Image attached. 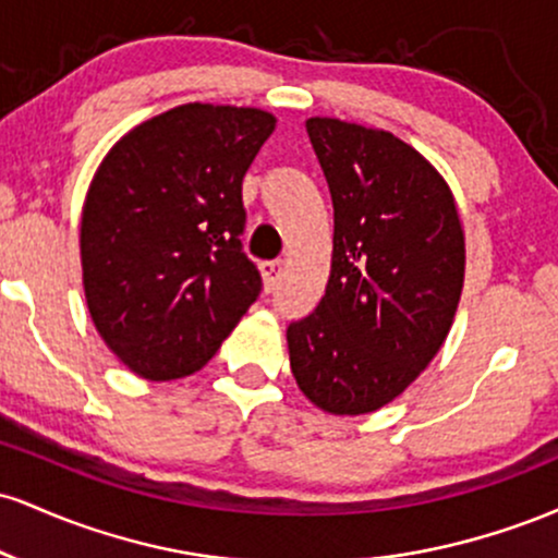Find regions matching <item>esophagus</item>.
I'll return each instance as SVG.
<instances>
[{
	"label": "esophagus",
	"mask_w": 558,
	"mask_h": 558,
	"mask_svg": "<svg viewBox=\"0 0 558 558\" xmlns=\"http://www.w3.org/2000/svg\"><path fill=\"white\" fill-rule=\"evenodd\" d=\"M259 270H262V280H265V288H267V291H275V288H278V283H280V278H283L286 265H283V259L262 262Z\"/></svg>",
	"instance_id": "34e87169"
}]
</instances>
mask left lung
<instances>
[{
  "instance_id": "obj_1",
  "label": "left lung",
  "mask_w": 558,
  "mask_h": 558,
  "mask_svg": "<svg viewBox=\"0 0 558 558\" xmlns=\"http://www.w3.org/2000/svg\"><path fill=\"white\" fill-rule=\"evenodd\" d=\"M332 198V259L317 310L288 325L301 393L367 414L403 393L451 330L464 230L440 172L393 133L306 120Z\"/></svg>"
}]
</instances>
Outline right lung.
<instances>
[{
  "instance_id": "right-lung-1",
  "label": "right lung",
  "mask_w": 558,
  "mask_h": 558,
  "mask_svg": "<svg viewBox=\"0 0 558 558\" xmlns=\"http://www.w3.org/2000/svg\"><path fill=\"white\" fill-rule=\"evenodd\" d=\"M272 131L265 110L194 101L136 125L101 159L81 217L83 291L131 373H196L257 301L241 183Z\"/></svg>"
}]
</instances>
